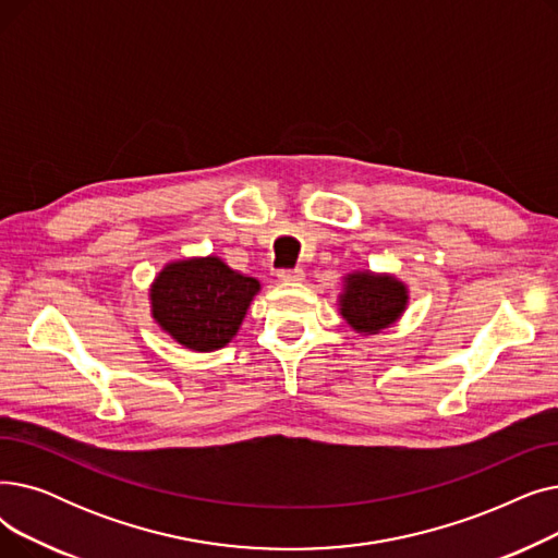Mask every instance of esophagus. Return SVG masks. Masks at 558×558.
<instances>
[{"label":"esophagus","instance_id":"esophagus-1","mask_svg":"<svg viewBox=\"0 0 558 558\" xmlns=\"http://www.w3.org/2000/svg\"><path fill=\"white\" fill-rule=\"evenodd\" d=\"M277 277L283 283H300V281H304V270H300V268H295V270H279Z\"/></svg>","mask_w":558,"mask_h":558}]
</instances>
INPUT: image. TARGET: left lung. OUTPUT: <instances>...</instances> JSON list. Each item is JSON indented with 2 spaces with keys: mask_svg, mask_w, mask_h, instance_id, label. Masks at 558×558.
Returning a JSON list of instances; mask_svg holds the SVG:
<instances>
[{
  "mask_svg": "<svg viewBox=\"0 0 558 558\" xmlns=\"http://www.w3.org/2000/svg\"><path fill=\"white\" fill-rule=\"evenodd\" d=\"M338 298L340 315L356 333L369 336L400 320L409 304V288L390 275L352 272Z\"/></svg>",
  "mask_w": 558,
  "mask_h": 558,
  "instance_id": "obj_1",
  "label": "left lung"
}]
</instances>
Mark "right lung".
<instances>
[{"label":"right lung","instance_id":"add662e5","mask_svg":"<svg viewBox=\"0 0 558 558\" xmlns=\"http://www.w3.org/2000/svg\"><path fill=\"white\" fill-rule=\"evenodd\" d=\"M258 290L254 277L231 270L218 256L172 260L149 288L151 317L183 348L214 352L241 329Z\"/></svg>","mask_w":558,"mask_h":558}]
</instances>
